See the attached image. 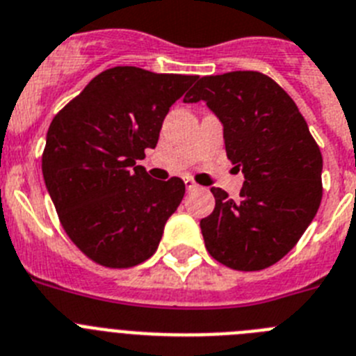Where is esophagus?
<instances>
[{
  "label": "esophagus",
  "instance_id": "1",
  "mask_svg": "<svg viewBox=\"0 0 356 356\" xmlns=\"http://www.w3.org/2000/svg\"><path fill=\"white\" fill-rule=\"evenodd\" d=\"M184 184H186V190H188V191H193V190H197V182L193 181V179H190V177H184Z\"/></svg>",
  "mask_w": 356,
  "mask_h": 356
}]
</instances>
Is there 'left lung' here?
Here are the masks:
<instances>
[{
    "mask_svg": "<svg viewBox=\"0 0 356 356\" xmlns=\"http://www.w3.org/2000/svg\"><path fill=\"white\" fill-rule=\"evenodd\" d=\"M204 100L224 125L227 159L242 170L240 199L211 188L200 220L209 254L234 270H261L292 251L323 199V156L298 105L270 76H202L184 102Z\"/></svg>",
    "mask_w": 356,
    "mask_h": 356,
    "instance_id": "obj_1",
    "label": "left lung"
}]
</instances>
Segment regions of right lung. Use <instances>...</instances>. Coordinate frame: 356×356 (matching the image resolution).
Wrapping results in <instances>:
<instances>
[{
	"label": "right lung",
	"mask_w": 356,
	"mask_h": 356,
	"mask_svg": "<svg viewBox=\"0 0 356 356\" xmlns=\"http://www.w3.org/2000/svg\"><path fill=\"white\" fill-rule=\"evenodd\" d=\"M195 80L111 67L49 123L46 188L71 242L98 265L129 268L156 252L184 197V182L156 181L136 161L156 147L170 107Z\"/></svg>",
	"instance_id": "obj_1"
}]
</instances>
